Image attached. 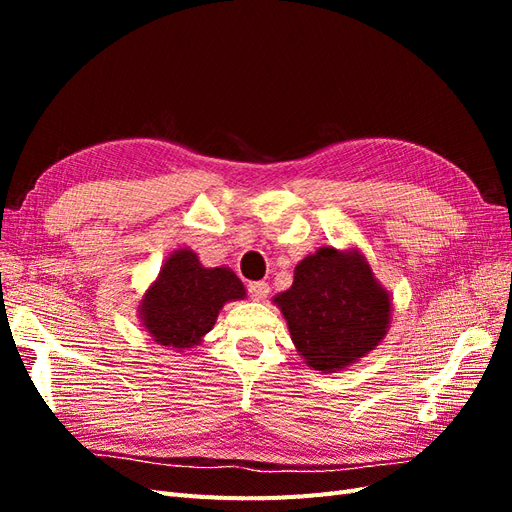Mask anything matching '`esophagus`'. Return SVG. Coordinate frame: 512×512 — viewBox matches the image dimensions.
<instances>
[{"label":"esophagus","instance_id":"1","mask_svg":"<svg viewBox=\"0 0 512 512\" xmlns=\"http://www.w3.org/2000/svg\"><path fill=\"white\" fill-rule=\"evenodd\" d=\"M247 292H250L252 301H265L269 294V284L267 282H250L247 284Z\"/></svg>","mask_w":512,"mask_h":512}]
</instances>
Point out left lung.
Segmentation results:
<instances>
[{"instance_id": "left-lung-1", "label": "left lung", "mask_w": 512, "mask_h": 512, "mask_svg": "<svg viewBox=\"0 0 512 512\" xmlns=\"http://www.w3.org/2000/svg\"><path fill=\"white\" fill-rule=\"evenodd\" d=\"M290 339L307 367L335 374L380 346L393 299L359 247L324 245L294 267V282L275 294Z\"/></svg>"}]
</instances>
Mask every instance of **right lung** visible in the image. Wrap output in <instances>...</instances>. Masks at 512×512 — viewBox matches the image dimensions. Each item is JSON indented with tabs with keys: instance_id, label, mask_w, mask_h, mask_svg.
Segmentation results:
<instances>
[{
	"instance_id": "right-lung-1",
	"label": "right lung",
	"mask_w": 512,
	"mask_h": 512,
	"mask_svg": "<svg viewBox=\"0 0 512 512\" xmlns=\"http://www.w3.org/2000/svg\"><path fill=\"white\" fill-rule=\"evenodd\" d=\"M245 299V286L228 267H205L190 247L170 254L145 290L138 320L158 346L183 352L213 329L220 309Z\"/></svg>"
}]
</instances>
